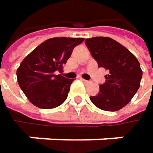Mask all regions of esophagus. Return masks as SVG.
Returning a JSON list of instances; mask_svg holds the SVG:
<instances>
[{"mask_svg":"<svg viewBox=\"0 0 153 153\" xmlns=\"http://www.w3.org/2000/svg\"><path fill=\"white\" fill-rule=\"evenodd\" d=\"M81 80H82L84 83H87V84H88V83H90V81H89V80H87V79H81Z\"/></svg>","mask_w":153,"mask_h":153,"instance_id":"esophagus-1","label":"esophagus"}]
</instances>
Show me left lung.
<instances>
[{"label": "left lung", "mask_w": 153, "mask_h": 153, "mask_svg": "<svg viewBox=\"0 0 153 153\" xmlns=\"http://www.w3.org/2000/svg\"><path fill=\"white\" fill-rule=\"evenodd\" d=\"M85 43L98 67L108 71L100 92L90 97L101 110L116 111L126 106L137 92L143 72L137 57L124 46L108 37H93Z\"/></svg>", "instance_id": "left-lung-1"}]
</instances>
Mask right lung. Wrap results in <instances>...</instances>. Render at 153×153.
<instances>
[{
  "label": "right lung",
  "instance_id": "right-lung-1",
  "mask_svg": "<svg viewBox=\"0 0 153 153\" xmlns=\"http://www.w3.org/2000/svg\"><path fill=\"white\" fill-rule=\"evenodd\" d=\"M83 41L84 38H51L25 57L16 70L17 82L33 105L52 109L66 100L74 79L56 75V72L62 71L74 48Z\"/></svg>",
  "mask_w": 153,
  "mask_h": 153
}]
</instances>
